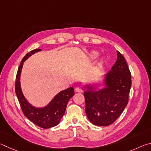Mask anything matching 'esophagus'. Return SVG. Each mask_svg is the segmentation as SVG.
<instances>
[{
    "label": "esophagus",
    "mask_w": 151,
    "mask_h": 151,
    "mask_svg": "<svg viewBox=\"0 0 151 151\" xmlns=\"http://www.w3.org/2000/svg\"><path fill=\"white\" fill-rule=\"evenodd\" d=\"M76 92H82V89L80 87H78V88H76Z\"/></svg>",
    "instance_id": "1"
}]
</instances>
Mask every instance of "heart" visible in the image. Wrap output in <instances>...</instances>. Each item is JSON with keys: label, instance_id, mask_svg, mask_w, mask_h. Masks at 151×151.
<instances>
[{"label": "heart", "instance_id": "heart-1", "mask_svg": "<svg viewBox=\"0 0 151 151\" xmlns=\"http://www.w3.org/2000/svg\"><path fill=\"white\" fill-rule=\"evenodd\" d=\"M97 55H98V53L97 52H92L91 54H89V57H90L91 59H95V58H97ZM102 62V61H101V62H100V64H101Z\"/></svg>", "mask_w": 151, "mask_h": 151}]
</instances>
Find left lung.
Listing matches in <instances>:
<instances>
[{"label": "left lung", "instance_id": "1", "mask_svg": "<svg viewBox=\"0 0 151 151\" xmlns=\"http://www.w3.org/2000/svg\"><path fill=\"white\" fill-rule=\"evenodd\" d=\"M117 53V60L105 79L106 88L96 91L87 86L88 89L84 92L86 115L95 125L113 123L128 104L131 74L125 58L119 51Z\"/></svg>", "mask_w": 151, "mask_h": 151}]
</instances>
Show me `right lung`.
<instances>
[{
    "instance_id": "add662e5",
    "label": "right lung",
    "mask_w": 151,
    "mask_h": 151,
    "mask_svg": "<svg viewBox=\"0 0 151 151\" xmlns=\"http://www.w3.org/2000/svg\"><path fill=\"white\" fill-rule=\"evenodd\" d=\"M40 49H34L25 55L18 67L15 81V91L22 112L29 120L36 125L43 129H48L58 125L64 115L67 104L71 97L74 95V89L72 87L63 90L54 97L51 102L43 108L33 107L27 101L22 93L20 88V76L23 62Z\"/></svg>"
}]
</instances>
